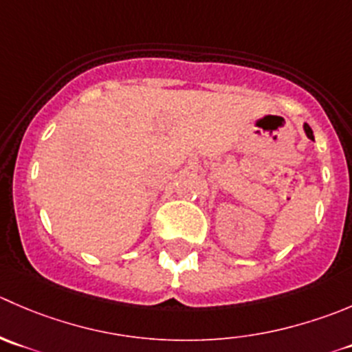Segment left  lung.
<instances>
[{
    "instance_id": "obj_1",
    "label": "left lung",
    "mask_w": 352,
    "mask_h": 352,
    "mask_svg": "<svg viewBox=\"0 0 352 352\" xmlns=\"http://www.w3.org/2000/svg\"><path fill=\"white\" fill-rule=\"evenodd\" d=\"M302 129H305V132H306V135H308V139H311V141H315V135H313L311 127H309L308 124H305V125H302Z\"/></svg>"
}]
</instances>
